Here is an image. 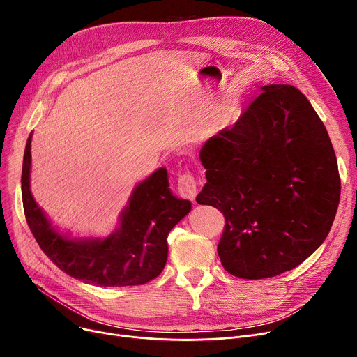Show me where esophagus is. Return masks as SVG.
<instances>
[{
  "instance_id": "34e87169",
  "label": "esophagus",
  "mask_w": 357,
  "mask_h": 357,
  "mask_svg": "<svg viewBox=\"0 0 357 357\" xmlns=\"http://www.w3.org/2000/svg\"><path fill=\"white\" fill-rule=\"evenodd\" d=\"M178 190L182 197L195 200L197 195V182L190 174H183L178 179Z\"/></svg>"
}]
</instances>
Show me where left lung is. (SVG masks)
Wrapping results in <instances>:
<instances>
[{
  "label": "left lung",
  "instance_id": "left-lung-1",
  "mask_svg": "<svg viewBox=\"0 0 357 357\" xmlns=\"http://www.w3.org/2000/svg\"><path fill=\"white\" fill-rule=\"evenodd\" d=\"M208 182L199 205L223 212L218 245L225 270L268 278L299 266L326 238L340 197L337 161L310 100L291 84H268L203 144Z\"/></svg>",
  "mask_w": 357,
  "mask_h": 357
}]
</instances>
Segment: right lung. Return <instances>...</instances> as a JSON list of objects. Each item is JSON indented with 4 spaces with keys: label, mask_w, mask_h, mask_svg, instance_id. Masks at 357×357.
<instances>
[{
    "label": "right lung",
    "mask_w": 357,
    "mask_h": 357,
    "mask_svg": "<svg viewBox=\"0 0 357 357\" xmlns=\"http://www.w3.org/2000/svg\"><path fill=\"white\" fill-rule=\"evenodd\" d=\"M31 139L22 164V203L26 223L46 256L68 275L98 287L141 285L158 277L168 259L167 237L190 212L176 197L167 168H158L132 189L119 227L107 237H70L61 233L38 206L31 192Z\"/></svg>",
    "instance_id": "1"
}]
</instances>
